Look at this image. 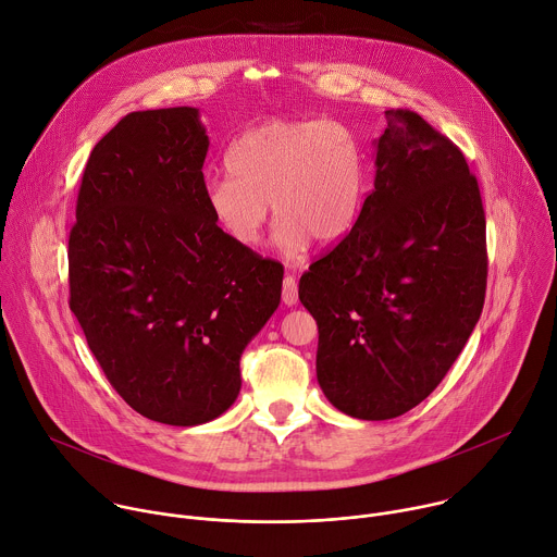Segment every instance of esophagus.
Listing matches in <instances>:
<instances>
[{
    "instance_id": "obj_1",
    "label": "esophagus",
    "mask_w": 557,
    "mask_h": 557,
    "mask_svg": "<svg viewBox=\"0 0 557 557\" xmlns=\"http://www.w3.org/2000/svg\"><path fill=\"white\" fill-rule=\"evenodd\" d=\"M282 301L286 306H295L297 304V282L293 275H286L282 282Z\"/></svg>"
}]
</instances>
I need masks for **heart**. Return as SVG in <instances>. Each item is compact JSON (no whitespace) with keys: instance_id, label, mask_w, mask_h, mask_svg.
<instances>
[{"instance_id":"1","label":"heart","mask_w":557,"mask_h":557,"mask_svg":"<svg viewBox=\"0 0 557 557\" xmlns=\"http://www.w3.org/2000/svg\"><path fill=\"white\" fill-rule=\"evenodd\" d=\"M228 170L202 187L213 224L243 249H258L277 220L275 247L293 258L310 237L335 245L357 224L366 200V151L335 119H275L245 132L228 149Z\"/></svg>"}]
</instances>
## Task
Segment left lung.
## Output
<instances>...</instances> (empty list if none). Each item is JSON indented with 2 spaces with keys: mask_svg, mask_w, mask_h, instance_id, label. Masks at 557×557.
I'll return each instance as SVG.
<instances>
[{
  "mask_svg": "<svg viewBox=\"0 0 557 557\" xmlns=\"http://www.w3.org/2000/svg\"><path fill=\"white\" fill-rule=\"evenodd\" d=\"M385 121L357 224L299 280L320 329L317 381L361 421L428 399L479 324L487 286L485 211L462 151L410 110Z\"/></svg>",
  "mask_w": 557,
  "mask_h": 557,
  "instance_id": "left-lung-1",
  "label": "left lung"
}]
</instances>
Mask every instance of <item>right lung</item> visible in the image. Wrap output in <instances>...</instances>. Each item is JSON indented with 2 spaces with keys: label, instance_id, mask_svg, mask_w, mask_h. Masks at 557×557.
I'll use <instances>...</instances> for the list:
<instances>
[{
  "label": "right lung",
  "instance_id": "right-lung-1",
  "mask_svg": "<svg viewBox=\"0 0 557 557\" xmlns=\"http://www.w3.org/2000/svg\"><path fill=\"white\" fill-rule=\"evenodd\" d=\"M198 108L132 112L92 149L70 231V310L112 387L178 428L240 394V357L280 306L284 271L213 224Z\"/></svg>",
  "mask_w": 557,
  "mask_h": 557
}]
</instances>
